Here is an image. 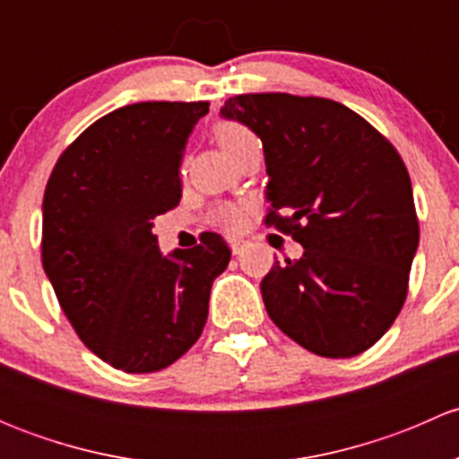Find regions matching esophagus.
I'll list each match as a JSON object with an SVG mask.
<instances>
[{
    "label": "esophagus",
    "instance_id": "34e87169",
    "mask_svg": "<svg viewBox=\"0 0 459 459\" xmlns=\"http://www.w3.org/2000/svg\"><path fill=\"white\" fill-rule=\"evenodd\" d=\"M230 251H233V255H239V253L244 251V242L242 239H230Z\"/></svg>",
    "mask_w": 459,
    "mask_h": 459
}]
</instances>
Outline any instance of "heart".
I'll list each match as a JSON object with an SVG mask.
<instances>
[{
  "instance_id": "b5f03b06",
  "label": "heart",
  "mask_w": 459,
  "mask_h": 459,
  "mask_svg": "<svg viewBox=\"0 0 459 459\" xmlns=\"http://www.w3.org/2000/svg\"><path fill=\"white\" fill-rule=\"evenodd\" d=\"M215 137L220 142V146L224 148L226 155H235L239 148H244L247 143L257 142V137L248 131L247 126L238 122H220L215 126ZM244 220V212L239 211L238 206H221L220 211L215 212V221L224 229H238Z\"/></svg>"
}]
</instances>
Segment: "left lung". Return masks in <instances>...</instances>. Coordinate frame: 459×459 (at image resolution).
<instances>
[{
    "instance_id": "left-lung-1",
    "label": "left lung",
    "mask_w": 459,
    "mask_h": 459,
    "mask_svg": "<svg viewBox=\"0 0 459 459\" xmlns=\"http://www.w3.org/2000/svg\"><path fill=\"white\" fill-rule=\"evenodd\" d=\"M220 115L262 140L266 224L304 247L262 280L266 313L322 358L371 349L404 307L420 244L402 157L367 119L324 97L251 92L226 100Z\"/></svg>"
}]
</instances>
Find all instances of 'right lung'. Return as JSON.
I'll return each mask as SVG.
<instances>
[{
  "instance_id": "obj_1",
  "label": "right lung",
  "mask_w": 459,
  "mask_h": 459,
  "mask_svg": "<svg viewBox=\"0 0 459 459\" xmlns=\"http://www.w3.org/2000/svg\"><path fill=\"white\" fill-rule=\"evenodd\" d=\"M208 101H142L86 128L46 184L41 264L80 340L115 368L152 373L197 340L230 248L204 233L164 255L152 220L182 197L179 166Z\"/></svg>"
}]
</instances>
